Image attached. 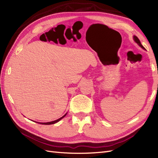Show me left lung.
<instances>
[{"mask_svg": "<svg viewBox=\"0 0 158 158\" xmlns=\"http://www.w3.org/2000/svg\"><path fill=\"white\" fill-rule=\"evenodd\" d=\"M134 40H135V41L136 42V44H138V45H139L142 49H145V48L144 47L142 46V45L141 44V43H140V40H139V39H138V38L136 37V36H134Z\"/></svg>", "mask_w": 158, "mask_h": 158, "instance_id": "1", "label": "left lung"}]
</instances>
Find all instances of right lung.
I'll list each match as a JSON object with an SVG mask.
<instances>
[{
  "mask_svg": "<svg viewBox=\"0 0 158 158\" xmlns=\"http://www.w3.org/2000/svg\"><path fill=\"white\" fill-rule=\"evenodd\" d=\"M66 114H65L64 116H63L62 117H60V118L57 119V120H55V121H51V122H49V123H37L41 124V125H52V124H55V123H57V122H59L60 120H61L62 118H64V117L66 116Z\"/></svg>",
  "mask_w": 158,
  "mask_h": 158,
  "instance_id": "1",
  "label": "right lung"
}]
</instances>
